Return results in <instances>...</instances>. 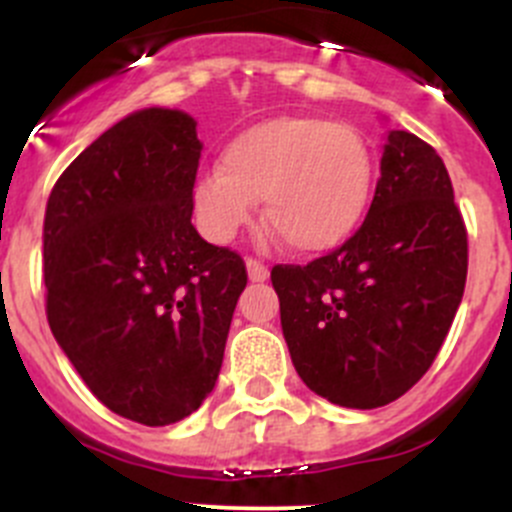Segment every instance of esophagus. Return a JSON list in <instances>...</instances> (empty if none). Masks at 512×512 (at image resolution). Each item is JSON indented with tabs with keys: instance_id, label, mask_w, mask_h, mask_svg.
<instances>
[{
	"instance_id": "34e87169",
	"label": "esophagus",
	"mask_w": 512,
	"mask_h": 512,
	"mask_svg": "<svg viewBox=\"0 0 512 512\" xmlns=\"http://www.w3.org/2000/svg\"><path fill=\"white\" fill-rule=\"evenodd\" d=\"M247 275H250L252 282H265L270 277V270H267L265 262L255 260V257H247Z\"/></svg>"
}]
</instances>
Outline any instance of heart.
<instances>
[{
  "instance_id": "heart-1",
  "label": "heart",
  "mask_w": 512,
  "mask_h": 512,
  "mask_svg": "<svg viewBox=\"0 0 512 512\" xmlns=\"http://www.w3.org/2000/svg\"><path fill=\"white\" fill-rule=\"evenodd\" d=\"M374 190V153L352 126L280 116L232 138L220 170L193 190L200 225L230 240L262 200V225L294 252H324L359 227Z\"/></svg>"
}]
</instances>
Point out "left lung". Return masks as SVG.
<instances>
[{
  "mask_svg": "<svg viewBox=\"0 0 512 512\" xmlns=\"http://www.w3.org/2000/svg\"><path fill=\"white\" fill-rule=\"evenodd\" d=\"M364 223L307 265H275L282 334L314 394L347 409L404 396L431 369L468 272V230L438 153L389 131Z\"/></svg>",
  "mask_w": 512,
  "mask_h": 512,
  "instance_id": "left-lung-1",
  "label": "left lung"
}]
</instances>
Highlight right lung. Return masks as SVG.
I'll use <instances>...</instances> for the list:
<instances>
[{"mask_svg": "<svg viewBox=\"0 0 512 512\" xmlns=\"http://www.w3.org/2000/svg\"><path fill=\"white\" fill-rule=\"evenodd\" d=\"M195 121L146 108L98 136L44 215L46 319L113 414L168 426L218 381L245 260L198 235Z\"/></svg>", "mask_w": 512, "mask_h": 512, "instance_id": "obj_1", "label": "right lung"}]
</instances>
